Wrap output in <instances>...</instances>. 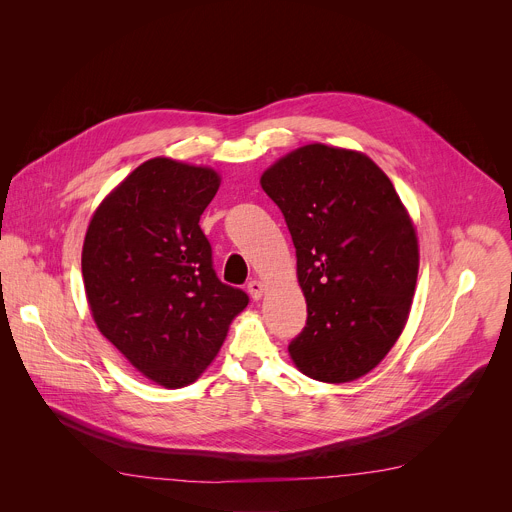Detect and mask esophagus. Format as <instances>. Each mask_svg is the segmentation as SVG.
<instances>
[{"label": "esophagus", "mask_w": 512, "mask_h": 512, "mask_svg": "<svg viewBox=\"0 0 512 512\" xmlns=\"http://www.w3.org/2000/svg\"><path fill=\"white\" fill-rule=\"evenodd\" d=\"M263 283L259 281V279H251L249 283H247V291L251 294V298L253 300H261L263 298Z\"/></svg>", "instance_id": "1"}]
</instances>
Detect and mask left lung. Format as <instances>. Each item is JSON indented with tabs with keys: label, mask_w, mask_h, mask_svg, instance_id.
Here are the masks:
<instances>
[{
	"label": "left lung",
	"mask_w": 512,
	"mask_h": 512,
	"mask_svg": "<svg viewBox=\"0 0 512 512\" xmlns=\"http://www.w3.org/2000/svg\"><path fill=\"white\" fill-rule=\"evenodd\" d=\"M261 188L283 212L308 320L289 356L310 379L373 371L411 310L419 249L387 174L364 154L310 143L277 160Z\"/></svg>",
	"instance_id": "1"
}]
</instances>
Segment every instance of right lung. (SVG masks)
I'll list each match as a JSON object with an SVG mask.
<instances>
[{
  "instance_id": "obj_1",
  "label": "right lung",
  "mask_w": 512,
  "mask_h": 512,
  "mask_svg": "<svg viewBox=\"0 0 512 512\" xmlns=\"http://www.w3.org/2000/svg\"><path fill=\"white\" fill-rule=\"evenodd\" d=\"M221 178L210 168L154 158L95 210L83 279L101 334L154 383H194L249 304L223 283L198 221Z\"/></svg>"
}]
</instances>
